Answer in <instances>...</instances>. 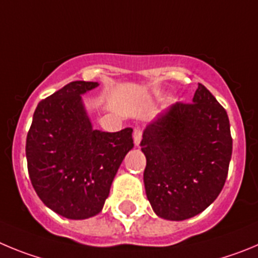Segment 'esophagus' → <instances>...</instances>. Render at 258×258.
Returning <instances> with one entry per match:
<instances>
[{
    "mask_svg": "<svg viewBox=\"0 0 258 258\" xmlns=\"http://www.w3.org/2000/svg\"><path fill=\"white\" fill-rule=\"evenodd\" d=\"M141 139H143V131H141V128L136 127V128L134 130V143H135V145H136V146L140 145Z\"/></svg>",
    "mask_w": 258,
    "mask_h": 258,
    "instance_id": "esophagus-1",
    "label": "esophagus"
}]
</instances>
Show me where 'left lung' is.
I'll return each instance as SVG.
<instances>
[{"mask_svg": "<svg viewBox=\"0 0 258 258\" xmlns=\"http://www.w3.org/2000/svg\"><path fill=\"white\" fill-rule=\"evenodd\" d=\"M140 146L146 197L162 219L194 217L221 192L233 152L230 123L201 83L191 104H173L146 126Z\"/></svg>", "mask_w": 258, "mask_h": 258, "instance_id": "8db88e82", "label": "left lung"}]
</instances>
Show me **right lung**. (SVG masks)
<instances>
[{"label":"right lung","mask_w":258,"mask_h":258,"mask_svg":"<svg viewBox=\"0 0 258 258\" xmlns=\"http://www.w3.org/2000/svg\"><path fill=\"white\" fill-rule=\"evenodd\" d=\"M97 82L74 81L37 105L27 135L28 173L39 199L57 215L100 213L114 176L134 148L132 128L94 130L82 95Z\"/></svg>","instance_id":"add662e5"}]
</instances>
